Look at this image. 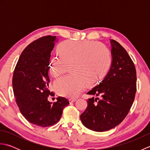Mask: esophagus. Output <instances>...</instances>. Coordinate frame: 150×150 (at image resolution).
<instances>
[{
	"label": "esophagus",
	"instance_id": "esophagus-1",
	"mask_svg": "<svg viewBox=\"0 0 150 150\" xmlns=\"http://www.w3.org/2000/svg\"><path fill=\"white\" fill-rule=\"evenodd\" d=\"M76 100H77L76 98H69V103H73V102H75Z\"/></svg>",
	"mask_w": 150,
	"mask_h": 150
}]
</instances>
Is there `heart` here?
I'll use <instances>...</instances> for the list:
<instances>
[{
	"instance_id": "heart-1",
	"label": "heart",
	"mask_w": 150,
	"mask_h": 150,
	"mask_svg": "<svg viewBox=\"0 0 150 150\" xmlns=\"http://www.w3.org/2000/svg\"><path fill=\"white\" fill-rule=\"evenodd\" d=\"M60 54L50 60V73L57 77L65 71L67 66L72 74L57 79L54 84L58 94L63 97H77L86 84H92L103 77L111 63L110 50L93 41L64 42L59 47Z\"/></svg>"
}]
</instances>
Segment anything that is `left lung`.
Returning <instances> with one entry per match:
<instances>
[{
	"label": "left lung",
	"instance_id": "8db88e82",
	"mask_svg": "<svg viewBox=\"0 0 150 150\" xmlns=\"http://www.w3.org/2000/svg\"><path fill=\"white\" fill-rule=\"evenodd\" d=\"M111 64L106 77L87 94L100 95L88 98V106L81 115L87 128L105 132L122 122L128 115L137 90L134 63L126 50L115 40H110Z\"/></svg>",
	"mask_w": 150,
	"mask_h": 150
}]
</instances>
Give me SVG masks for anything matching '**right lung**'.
<instances>
[{"label":"right lung","mask_w":150,"mask_h":150,"mask_svg":"<svg viewBox=\"0 0 150 150\" xmlns=\"http://www.w3.org/2000/svg\"><path fill=\"white\" fill-rule=\"evenodd\" d=\"M56 42V36L49 35L30 44L22 52L13 75L14 96L22 115L30 122L41 127L58 122L63 109L69 104L62 97H57L53 104L47 100L53 93L49 90L48 70Z\"/></svg>","instance_id":"add662e5"}]
</instances>
